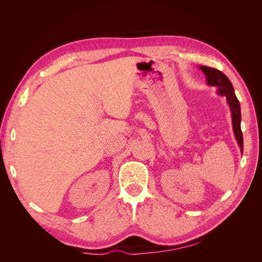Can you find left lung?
<instances>
[{
	"mask_svg": "<svg viewBox=\"0 0 262 262\" xmlns=\"http://www.w3.org/2000/svg\"><path fill=\"white\" fill-rule=\"evenodd\" d=\"M200 70L205 74L207 77V83L210 86H217V94L221 96H225L227 104L231 108L232 113V123H233V131L235 134V138L237 140L241 147V152L244 150V141H243V133L241 129V121H242V115H241V105L239 101L237 99L233 85L228 77L222 73L221 71L209 68V67H200Z\"/></svg>",
	"mask_w": 262,
	"mask_h": 262,
	"instance_id": "1",
	"label": "left lung"
}]
</instances>
